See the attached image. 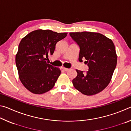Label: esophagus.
Segmentation results:
<instances>
[{
    "mask_svg": "<svg viewBox=\"0 0 131 131\" xmlns=\"http://www.w3.org/2000/svg\"><path fill=\"white\" fill-rule=\"evenodd\" d=\"M62 69H63L64 71H68V70H69V69L66 68H65V67H62Z\"/></svg>",
    "mask_w": 131,
    "mask_h": 131,
    "instance_id": "1",
    "label": "esophagus"
}]
</instances>
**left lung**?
<instances>
[{
	"label": "left lung",
	"mask_w": 131,
	"mask_h": 131,
	"mask_svg": "<svg viewBox=\"0 0 131 131\" xmlns=\"http://www.w3.org/2000/svg\"><path fill=\"white\" fill-rule=\"evenodd\" d=\"M72 39L80 47L79 61L85 58L87 72L76 70L77 75L72 80L76 90L85 95L101 92L112 79L117 65V57L113 42L99 33L71 32Z\"/></svg>",
	"instance_id": "left-lung-1"
}]
</instances>
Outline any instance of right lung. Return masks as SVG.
Instances as JSON below:
<instances>
[{
	"label": "right lung",
	"mask_w": 131,
	"mask_h": 131,
	"mask_svg": "<svg viewBox=\"0 0 131 131\" xmlns=\"http://www.w3.org/2000/svg\"><path fill=\"white\" fill-rule=\"evenodd\" d=\"M66 36L67 33L38 29L21 40L15 63L21 83L30 92L41 94L54 87L61 70L48 63L46 58L53 54L57 42Z\"/></svg>",
	"instance_id": "obj_1"
}]
</instances>
